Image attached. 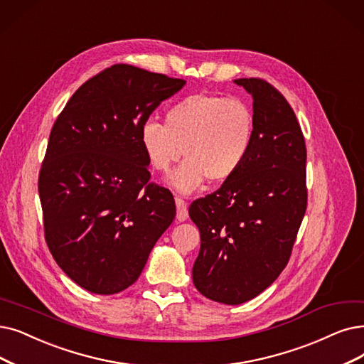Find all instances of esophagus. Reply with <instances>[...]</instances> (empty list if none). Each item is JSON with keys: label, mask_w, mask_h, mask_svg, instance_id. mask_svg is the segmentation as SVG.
<instances>
[{"label": "esophagus", "mask_w": 364, "mask_h": 364, "mask_svg": "<svg viewBox=\"0 0 364 364\" xmlns=\"http://www.w3.org/2000/svg\"><path fill=\"white\" fill-rule=\"evenodd\" d=\"M174 201H176V209H178V215H176L178 221H181V223L186 221L188 220V206H186V203L181 197H176V198H174Z\"/></svg>", "instance_id": "34e87169"}]
</instances>
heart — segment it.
I'll use <instances>...</instances> for the list:
<instances>
[{
  "label": "heart",
  "mask_w": 364,
  "mask_h": 364,
  "mask_svg": "<svg viewBox=\"0 0 364 364\" xmlns=\"http://www.w3.org/2000/svg\"><path fill=\"white\" fill-rule=\"evenodd\" d=\"M146 119L139 143L149 167L168 174L167 183L181 194H193L210 178L227 182L248 161L255 143V116L248 103L216 94H191L176 101L164 118Z\"/></svg>",
  "instance_id": "heart-1"
}]
</instances>
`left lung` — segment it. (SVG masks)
Segmentation results:
<instances>
[{"mask_svg":"<svg viewBox=\"0 0 364 364\" xmlns=\"http://www.w3.org/2000/svg\"><path fill=\"white\" fill-rule=\"evenodd\" d=\"M252 95L255 143L242 170L190 206L200 230L198 291L218 303L257 297L285 269L306 212V146L296 114L263 79H236Z\"/></svg>","mask_w":364,"mask_h":364,"instance_id":"obj_1","label":"left lung"}]
</instances>
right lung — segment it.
Returning a JSON list of instances; mask_svg holds the SVG:
<instances>
[{
	"mask_svg": "<svg viewBox=\"0 0 364 364\" xmlns=\"http://www.w3.org/2000/svg\"><path fill=\"white\" fill-rule=\"evenodd\" d=\"M183 85L116 64L85 82L53 124L38 176L45 236L56 264L86 291L133 285L174 220L171 193L149 182L139 128Z\"/></svg>",
	"mask_w": 364,
	"mask_h": 364,
	"instance_id": "1",
	"label": "right lung"
}]
</instances>
